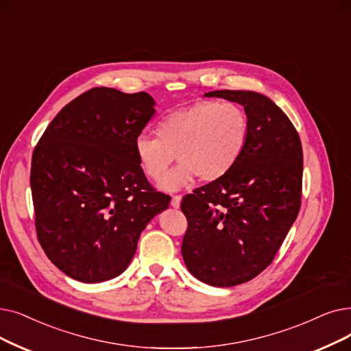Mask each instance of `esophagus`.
Returning a JSON list of instances; mask_svg holds the SVG:
<instances>
[{
	"label": "esophagus",
	"mask_w": 351,
	"mask_h": 351,
	"mask_svg": "<svg viewBox=\"0 0 351 351\" xmlns=\"http://www.w3.org/2000/svg\"><path fill=\"white\" fill-rule=\"evenodd\" d=\"M180 201H182V195H173L172 201H171V205H172L173 208H179Z\"/></svg>",
	"instance_id": "34e87169"
}]
</instances>
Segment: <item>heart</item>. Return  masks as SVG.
<instances>
[{
    "label": "heart",
    "instance_id": "obj_1",
    "mask_svg": "<svg viewBox=\"0 0 351 351\" xmlns=\"http://www.w3.org/2000/svg\"><path fill=\"white\" fill-rule=\"evenodd\" d=\"M248 116L234 101H196L165 114L156 125V136L141 133L134 155L142 172L160 182L178 157L181 165L162 184L173 191L196 175L213 182L232 171L247 147Z\"/></svg>",
    "mask_w": 351,
    "mask_h": 351
}]
</instances>
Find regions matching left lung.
I'll return each mask as SVG.
<instances>
[{"mask_svg": "<svg viewBox=\"0 0 351 351\" xmlns=\"http://www.w3.org/2000/svg\"><path fill=\"white\" fill-rule=\"evenodd\" d=\"M205 96L242 104L250 136L230 173L184 196L188 228L180 251L197 280L234 287L272 263L298 215L302 147L291 120L264 95L215 90Z\"/></svg>", "mask_w": 351, "mask_h": 351, "instance_id": "1", "label": "left lung"}]
</instances>
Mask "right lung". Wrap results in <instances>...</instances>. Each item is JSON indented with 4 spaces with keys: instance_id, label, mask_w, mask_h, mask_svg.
I'll use <instances>...</instances> for the list:
<instances>
[{
    "instance_id": "obj_1",
    "label": "right lung",
    "mask_w": 351,
    "mask_h": 351,
    "mask_svg": "<svg viewBox=\"0 0 351 351\" xmlns=\"http://www.w3.org/2000/svg\"><path fill=\"white\" fill-rule=\"evenodd\" d=\"M145 91L95 87L44 130L32 159L36 231L49 260L82 282L114 278L130 264L142 231L169 206L134 155L154 116Z\"/></svg>"
}]
</instances>
